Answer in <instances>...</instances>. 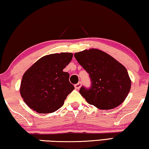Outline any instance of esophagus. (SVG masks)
<instances>
[{
	"label": "esophagus",
	"mask_w": 149,
	"mask_h": 149,
	"mask_svg": "<svg viewBox=\"0 0 149 149\" xmlns=\"http://www.w3.org/2000/svg\"><path fill=\"white\" fill-rule=\"evenodd\" d=\"M81 82H78L77 84H75L74 88H75V89H77V90H78V89H79L80 88H81Z\"/></svg>",
	"instance_id": "esophagus-1"
}]
</instances>
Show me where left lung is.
<instances>
[{
	"label": "left lung",
	"instance_id": "left-lung-1",
	"mask_svg": "<svg viewBox=\"0 0 149 149\" xmlns=\"http://www.w3.org/2000/svg\"><path fill=\"white\" fill-rule=\"evenodd\" d=\"M74 56L88 73L92 82L90 88L82 86L79 91L88 104L109 110L124 101L130 91L131 81L122 64L97 49L76 52Z\"/></svg>",
	"mask_w": 149,
	"mask_h": 149
}]
</instances>
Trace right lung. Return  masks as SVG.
<instances>
[{
	"instance_id": "obj_1",
	"label": "right lung",
	"mask_w": 149,
	"mask_h": 149,
	"mask_svg": "<svg viewBox=\"0 0 149 149\" xmlns=\"http://www.w3.org/2000/svg\"><path fill=\"white\" fill-rule=\"evenodd\" d=\"M72 56L70 52L44 56L24 72L20 93L30 109L45 114L55 112L63 106L74 88L69 82V74L63 71Z\"/></svg>"
}]
</instances>
